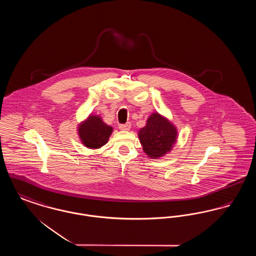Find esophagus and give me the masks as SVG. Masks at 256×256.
<instances>
[{"label":"esophagus","mask_w":256,"mask_h":256,"mask_svg":"<svg viewBox=\"0 0 256 256\" xmlns=\"http://www.w3.org/2000/svg\"><path fill=\"white\" fill-rule=\"evenodd\" d=\"M119 128L121 130H130V122H126V124H120Z\"/></svg>","instance_id":"1"}]
</instances>
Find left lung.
I'll list each match as a JSON object with an SVG mask.
<instances>
[{"label": "left lung", "instance_id": "8db88e82", "mask_svg": "<svg viewBox=\"0 0 256 256\" xmlns=\"http://www.w3.org/2000/svg\"><path fill=\"white\" fill-rule=\"evenodd\" d=\"M178 128L158 111L146 119V126L138 130V137L148 158L158 159L172 150L178 141Z\"/></svg>", "mask_w": 256, "mask_h": 256}]
</instances>
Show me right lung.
I'll return each instance as SVG.
<instances>
[{"label": "right lung", "mask_w": 256, "mask_h": 256, "mask_svg": "<svg viewBox=\"0 0 256 256\" xmlns=\"http://www.w3.org/2000/svg\"><path fill=\"white\" fill-rule=\"evenodd\" d=\"M76 132L84 146L96 150L108 143L113 132V128L104 122L100 115L91 113L86 120L78 124Z\"/></svg>", "instance_id": "1"}]
</instances>
